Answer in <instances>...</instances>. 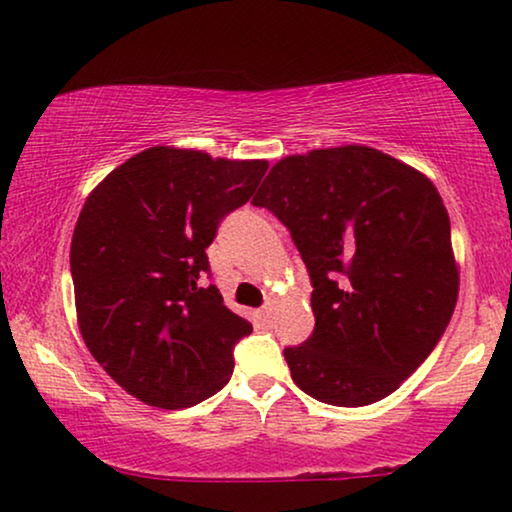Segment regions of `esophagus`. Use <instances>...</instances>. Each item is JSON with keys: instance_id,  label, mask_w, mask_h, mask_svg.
<instances>
[{"instance_id": "esophagus-1", "label": "esophagus", "mask_w": 512, "mask_h": 512, "mask_svg": "<svg viewBox=\"0 0 512 512\" xmlns=\"http://www.w3.org/2000/svg\"><path fill=\"white\" fill-rule=\"evenodd\" d=\"M271 317H273V305L269 303L259 310V319H262V324H271Z\"/></svg>"}]
</instances>
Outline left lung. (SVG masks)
<instances>
[{"mask_svg":"<svg viewBox=\"0 0 512 512\" xmlns=\"http://www.w3.org/2000/svg\"><path fill=\"white\" fill-rule=\"evenodd\" d=\"M255 207L292 232L312 280L315 331L287 347L294 384L335 407L398 391L451 322L460 269L434 183L365 144L280 158Z\"/></svg>","mask_w":512,"mask_h":512,"instance_id":"obj_1","label":"left lung"}]
</instances>
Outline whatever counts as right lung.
<instances>
[{
	"label": "right lung",
	"instance_id": "right-lung-1",
	"mask_svg": "<svg viewBox=\"0 0 512 512\" xmlns=\"http://www.w3.org/2000/svg\"><path fill=\"white\" fill-rule=\"evenodd\" d=\"M266 167L158 144L85 200L71 241L80 335L149 407H193L232 377V349L253 324L200 278L218 223L250 200Z\"/></svg>",
	"mask_w": 512,
	"mask_h": 512
}]
</instances>
